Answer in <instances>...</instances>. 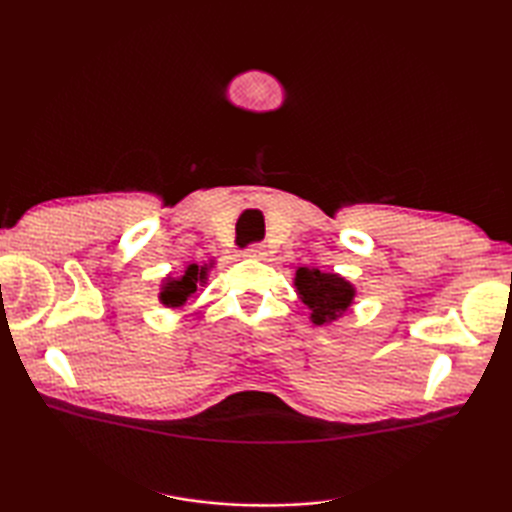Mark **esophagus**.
Returning a JSON list of instances; mask_svg holds the SVG:
<instances>
[{"label": "esophagus", "mask_w": 512, "mask_h": 512, "mask_svg": "<svg viewBox=\"0 0 512 512\" xmlns=\"http://www.w3.org/2000/svg\"><path fill=\"white\" fill-rule=\"evenodd\" d=\"M246 257H250V259H266V246L264 244H250L246 248Z\"/></svg>", "instance_id": "34e87169"}]
</instances>
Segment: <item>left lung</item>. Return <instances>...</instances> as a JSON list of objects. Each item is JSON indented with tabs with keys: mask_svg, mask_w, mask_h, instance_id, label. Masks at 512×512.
Segmentation results:
<instances>
[{
	"mask_svg": "<svg viewBox=\"0 0 512 512\" xmlns=\"http://www.w3.org/2000/svg\"><path fill=\"white\" fill-rule=\"evenodd\" d=\"M295 286L301 301L310 308L314 325L339 319L352 306L356 295L350 281L334 273H321L317 268H299Z\"/></svg>",
	"mask_w": 512,
	"mask_h": 512,
	"instance_id": "1",
	"label": "left lung"
}]
</instances>
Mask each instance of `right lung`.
I'll return each mask as SVG.
<instances>
[{
    "mask_svg": "<svg viewBox=\"0 0 512 512\" xmlns=\"http://www.w3.org/2000/svg\"><path fill=\"white\" fill-rule=\"evenodd\" d=\"M204 279H206V268L191 264L187 270H184L182 277L165 279V284H162V290H160V301L165 303L167 308H182L193 292L198 290V286L204 284Z\"/></svg>",
    "mask_w": 512,
    "mask_h": 512,
    "instance_id": "add662e5",
    "label": "right lung"
}]
</instances>
